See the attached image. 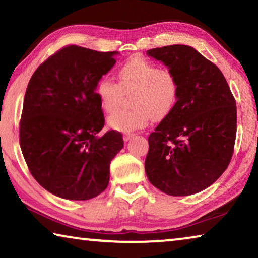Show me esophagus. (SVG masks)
I'll return each instance as SVG.
<instances>
[{
	"label": "esophagus",
	"mask_w": 258,
	"mask_h": 258,
	"mask_svg": "<svg viewBox=\"0 0 258 258\" xmlns=\"http://www.w3.org/2000/svg\"><path fill=\"white\" fill-rule=\"evenodd\" d=\"M134 137L133 133H125L124 134V141H128V140H131Z\"/></svg>",
	"instance_id": "34e87169"
}]
</instances>
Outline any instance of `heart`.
<instances>
[{
  "label": "heart",
  "instance_id": "heart-1",
  "mask_svg": "<svg viewBox=\"0 0 258 258\" xmlns=\"http://www.w3.org/2000/svg\"><path fill=\"white\" fill-rule=\"evenodd\" d=\"M119 83L101 77L95 84V94L103 110L115 111L125 93H133L131 110H119L109 116L108 123L120 132L142 128L154 118L163 119L175 108L180 95V83L175 74L163 69L141 55L121 64L117 72Z\"/></svg>",
  "mask_w": 258,
  "mask_h": 258
}]
</instances>
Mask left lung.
I'll return each instance as SVG.
<instances>
[{
	"label": "left lung",
	"instance_id": "left-lung-1",
	"mask_svg": "<svg viewBox=\"0 0 258 258\" xmlns=\"http://www.w3.org/2000/svg\"><path fill=\"white\" fill-rule=\"evenodd\" d=\"M175 74V108L148 138V180L169 196H190L212 185L232 158L237 106L216 64L187 45L147 51Z\"/></svg>",
	"mask_w": 258,
	"mask_h": 258
}]
</instances>
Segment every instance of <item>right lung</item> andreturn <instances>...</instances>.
<instances>
[{"label":"right lung","instance_id":"right-lung-1","mask_svg":"<svg viewBox=\"0 0 258 258\" xmlns=\"http://www.w3.org/2000/svg\"><path fill=\"white\" fill-rule=\"evenodd\" d=\"M117 53L67 45L33 74L26 90L19 142L33 177L69 200L97 197L108 186L109 166L124 147L123 135L104 126L95 84Z\"/></svg>","mask_w":258,"mask_h":258}]
</instances>
